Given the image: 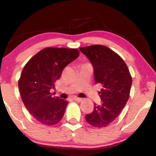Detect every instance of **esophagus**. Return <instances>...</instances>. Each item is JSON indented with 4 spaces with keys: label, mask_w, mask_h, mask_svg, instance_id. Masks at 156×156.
<instances>
[{
    "label": "esophagus",
    "mask_w": 156,
    "mask_h": 156,
    "mask_svg": "<svg viewBox=\"0 0 156 156\" xmlns=\"http://www.w3.org/2000/svg\"><path fill=\"white\" fill-rule=\"evenodd\" d=\"M73 100H75V101H82V99H81V98H78V97H73Z\"/></svg>",
    "instance_id": "obj_1"
}]
</instances>
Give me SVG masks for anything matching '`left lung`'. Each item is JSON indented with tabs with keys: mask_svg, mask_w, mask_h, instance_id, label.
Returning a JSON list of instances; mask_svg holds the SVG:
<instances>
[{
	"mask_svg": "<svg viewBox=\"0 0 156 156\" xmlns=\"http://www.w3.org/2000/svg\"><path fill=\"white\" fill-rule=\"evenodd\" d=\"M93 68L96 83H101L99 91L102 103H94L93 112L85 116L94 127H105L115 120L129 100L132 80L124 60L117 53L101 45L80 48Z\"/></svg>",
	"mask_w": 156,
	"mask_h": 156,
	"instance_id": "8db88e82",
	"label": "left lung"
}]
</instances>
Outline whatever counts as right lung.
I'll list each match as a JSON object with an SVG mask.
<instances>
[{
	"mask_svg": "<svg viewBox=\"0 0 156 156\" xmlns=\"http://www.w3.org/2000/svg\"><path fill=\"white\" fill-rule=\"evenodd\" d=\"M79 56L77 49L47 48L34 55L24 66L19 88L24 106L37 121L55 125L64 115L68 101L54 96L51 90L63 69Z\"/></svg>",
	"mask_w": 156,
	"mask_h": 156,
	"instance_id": "obj_1",
	"label": "right lung"
}]
</instances>
